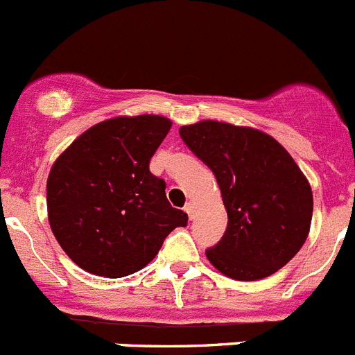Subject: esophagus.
<instances>
[{"label":"esophagus","instance_id":"34e87169","mask_svg":"<svg viewBox=\"0 0 355 355\" xmlns=\"http://www.w3.org/2000/svg\"><path fill=\"white\" fill-rule=\"evenodd\" d=\"M184 210L185 211H187V215H189V217H191V218H193L194 217V205L193 203H191V201H189V203H185V207H184Z\"/></svg>","mask_w":355,"mask_h":355}]
</instances>
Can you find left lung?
<instances>
[{"mask_svg":"<svg viewBox=\"0 0 355 355\" xmlns=\"http://www.w3.org/2000/svg\"><path fill=\"white\" fill-rule=\"evenodd\" d=\"M180 138L214 171L227 227L207 257L234 280H259L286 266L310 231L313 196L289 152L252 128L203 121Z\"/></svg>","mask_w":355,"mask_h":355,"instance_id":"1","label":"left lung"}]
</instances>
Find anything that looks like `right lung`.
<instances>
[{"label": "right lung", "mask_w": 355, "mask_h": 355, "mask_svg": "<svg viewBox=\"0 0 355 355\" xmlns=\"http://www.w3.org/2000/svg\"><path fill=\"white\" fill-rule=\"evenodd\" d=\"M171 122L161 115L92 125L58 157L47 180L49 223L69 259L121 278L147 266L187 214L168 201L148 164Z\"/></svg>", "instance_id": "add662e5"}]
</instances>
